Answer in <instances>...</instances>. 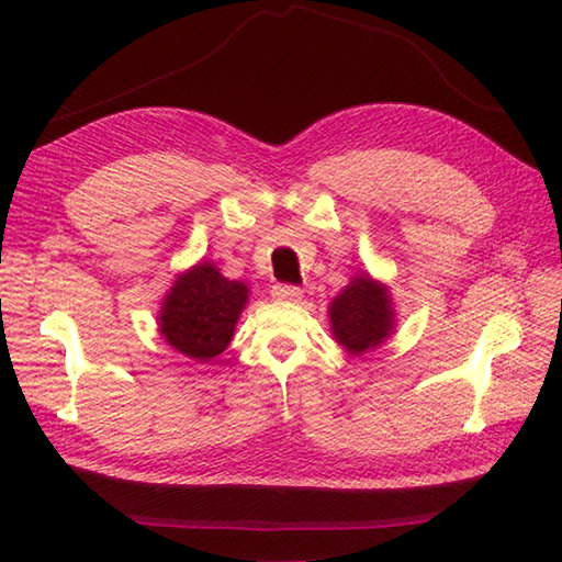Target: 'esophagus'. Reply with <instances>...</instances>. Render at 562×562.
I'll use <instances>...</instances> for the list:
<instances>
[{"instance_id":"34e87169","label":"esophagus","mask_w":562,"mask_h":562,"mask_svg":"<svg viewBox=\"0 0 562 562\" xmlns=\"http://www.w3.org/2000/svg\"><path fill=\"white\" fill-rule=\"evenodd\" d=\"M302 294L304 292L296 288V284H274L272 288L274 300H282V302H300Z\"/></svg>"}]
</instances>
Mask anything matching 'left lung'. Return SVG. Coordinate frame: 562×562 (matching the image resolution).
<instances>
[{"mask_svg": "<svg viewBox=\"0 0 562 562\" xmlns=\"http://www.w3.org/2000/svg\"><path fill=\"white\" fill-rule=\"evenodd\" d=\"M393 316L389 290L367 272L355 274L328 308L333 336L350 355H362L384 342L396 324Z\"/></svg>", "mask_w": 562, "mask_h": 562, "instance_id": "8db88e82", "label": "left lung"}]
</instances>
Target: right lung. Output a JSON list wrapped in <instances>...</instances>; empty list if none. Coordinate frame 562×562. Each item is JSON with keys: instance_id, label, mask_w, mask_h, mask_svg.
<instances>
[{"instance_id": "obj_1", "label": "right lung", "mask_w": 562, "mask_h": 562, "mask_svg": "<svg viewBox=\"0 0 562 562\" xmlns=\"http://www.w3.org/2000/svg\"><path fill=\"white\" fill-rule=\"evenodd\" d=\"M248 302V288L226 280L210 260L178 274L164 296L159 330L173 350L198 362H210L232 342L236 321Z\"/></svg>"}]
</instances>
